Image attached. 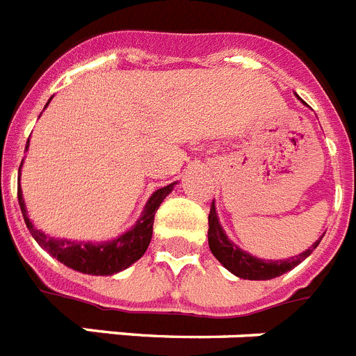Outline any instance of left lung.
I'll return each mask as SVG.
<instances>
[{
    "label": "left lung",
    "mask_w": 356,
    "mask_h": 356,
    "mask_svg": "<svg viewBox=\"0 0 356 356\" xmlns=\"http://www.w3.org/2000/svg\"><path fill=\"white\" fill-rule=\"evenodd\" d=\"M208 226H210L208 228V244H210V250L215 255V259L228 271H232V273L241 277V279L248 280H270L284 275L286 271L293 270L295 266H298L304 259L312 255L313 250L322 241L321 237L315 244L307 248L306 252L289 257L286 261H264V259H257V257L250 255V253L241 250V248L235 246L229 241L228 235L224 234L222 226L219 222V217H217V211H215V202H211L210 215H208Z\"/></svg>",
    "instance_id": "left-lung-1"
}]
</instances>
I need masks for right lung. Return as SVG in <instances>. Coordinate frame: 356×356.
<instances>
[{"mask_svg":"<svg viewBox=\"0 0 356 356\" xmlns=\"http://www.w3.org/2000/svg\"><path fill=\"white\" fill-rule=\"evenodd\" d=\"M25 150H29V141H26ZM21 166H23V161H21ZM173 184L175 183L159 188L157 192L152 193V197L146 202L145 210H143V215L132 228L119 235L118 238L104 241V243H85V241H68V238L50 237V235L43 234L41 229L35 228L32 220L29 219L21 186L17 188V201H19L21 213H23L26 228L32 234V237L35 238V243L40 244L43 250H47L50 255L56 257L59 262H63L72 270L81 271V273L113 275L127 270L128 266H132L134 262L139 261L145 255L146 248L152 241L155 211L161 206V202L166 199V195L172 192Z\"/></svg>","mask_w":356,"mask_h":356,"instance_id":"add662e5","label":"right lung"}]
</instances>
